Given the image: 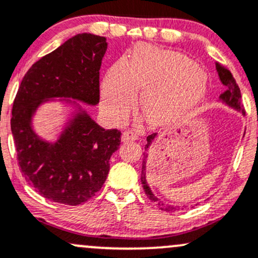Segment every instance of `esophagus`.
<instances>
[{
  "instance_id": "1",
  "label": "esophagus",
  "mask_w": 258,
  "mask_h": 258,
  "mask_svg": "<svg viewBox=\"0 0 258 258\" xmlns=\"http://www.w3.org/2000/svg\"><path fill=\"white\" fill-rule=\"evenodd\" d=\"M137 135L132 131H124L122 134V142H130V141H136L137 140Z\"/></svg>"
}]
</instances>
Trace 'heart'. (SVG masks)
Returning a JSON list of instances; mask_svg holds the SVG:
<instances>
[{
  "label": "heart",
  "instance_id": "obj_1",
  "mask_svg": "<svg viewBox=\"0 0 258 258\" xmlns=\"http://www.w3.org/2000/svg\"><path fill=\"white\" fill-rule=\"evenodd\" d=\"M154 126L170 123L191 109L206 90V76L183 53L140 44L126 62L110 67L101 86V105L110 117L123 120L136 104Z\"/></svg>",
  "mask_w": 258,
  "mask_h": 258
}]
</instances>
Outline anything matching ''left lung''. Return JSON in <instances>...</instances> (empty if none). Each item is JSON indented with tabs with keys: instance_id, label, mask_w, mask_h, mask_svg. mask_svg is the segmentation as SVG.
<instances>
[{
	"instance_id": "obj_1",
	"label": "left lung",
	"mask_w": 258,
	"mask_h": 258,
	"mask_svg": "<svg viewBox=\"0 0 258 258\" xmlns=\"http://www.w3.org/2000/svg\"><path fill=\"white\" fill-rule=\"evenodd\" d=\"M216 69H217L218 76H219L220 82H222L223 86L226 88L225 92L220 95V100L224 101V103L228 104L229 106H231V107H234V109L241 111L242 114H245L244 105H242V103H241V93H240V88H239V86H237L236 81H235V78L233 77V75H231V72L226 69V67L223 66V64H220L219 62H217L216 63ZM155 136H157V134L149 135L148 137H147V142L148 143H147L146 147H144V149H146V151L149 148V146H151L152 141L154 140ZM146 160H147V154L144 153L141 181H142V185H143L144 192H146L147 197H148L152 202H154L155 205H157V207L161 209V211H166V212L172 211V209H175L174 207L164 205L160 200H158V198L154 196V194H153V192L151 191V188H149L148 183H147V180H146Z\"/></svg>"
}]
</instances>
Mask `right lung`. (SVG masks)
Masks as SVG:
<instances>
[{
  "mask_svg": "<svg viewBox=\"0 0 258 258\" xmlns=\"http://www.w3.org/2000/svg\"><path fill=\"white\" fill-rule=\"evenodd\" d=\"M106 47L104 36L77 34L28 70L14 98L11 130L19 168L27 182L52 202L78 206L103 187L121 132L104 130L79 109L60 138L49 143L33 131L32 117L42 101L52 98L97 105Z\"/></svg>",
  "mask_w": 258,
  "mask_h": 258,
  "instance_id": "obj_1",
  "label": "right lung"
}]
</instances>
